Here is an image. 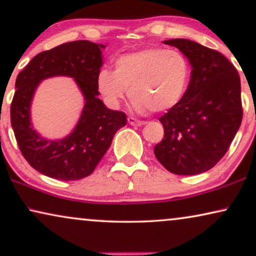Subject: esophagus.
<instances>
[{"instance_id": "1", "label": "esophagus", "mask_w": 256, "mask_h": 256, "mask_svg": "<svg viewBox=\"0 0 256 256\" xmlns=\"http://www.w3.org/2000/svg\"><path fill=\"white\" fill-rule=\"evenodd\" d=\"M128 124H132V126H143V124H144V122L141 121V120H138V118H135L132 116H129L128 118Z\"/></svg>"}]
</instances>
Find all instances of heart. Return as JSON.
<instances>
[{"mask_svg": "<svg viewBox=\"0 0 256 256\" xmlns=\"http://www.w3.org/2000/svg\"><path fill=\"white\" fill-rule=\"evenodd\" d=\"M114 71L102 68L98 73V88L112 106H118L129 96L140 113H155L174 108L184 96L190 66L177 50L144 48L118 57Z\"/></svg>", "mask_w": 256, "mask_h": 256, "instance_id": "b5f03b06", "label": "heart"}]
</instances>
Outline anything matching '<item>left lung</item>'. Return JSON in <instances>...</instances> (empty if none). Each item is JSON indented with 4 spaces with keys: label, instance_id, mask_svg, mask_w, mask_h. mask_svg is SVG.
<instances>
[{
    "label": "left lung",
    "instance_id": "left-lung-1",
    "mask_svg": "<svg viewBox=\"0 0 256 256\" xmlns=\"http://www.w3.org/2000/svg\"><path fill=\"white\" fill-rule=\"evenodd\" d=\"M192 66L184 96L160 118L164 138L156 158L174 174H197L216 166L228 150L242 121L240 76L220 52L196 42L169 40Z\"/></svg>",
    "mask_w": 256,
    "mask_h": 256
}]
</instances>
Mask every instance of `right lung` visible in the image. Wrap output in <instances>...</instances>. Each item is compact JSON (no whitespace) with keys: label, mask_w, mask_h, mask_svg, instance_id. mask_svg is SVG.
<instances>
[{"label":"right lung","mask_w":256,"mask_h":256,"mask_svg":"<svg viewBox=\"0 0 256 256\" xmlns=\"http://www.w3.org/2000/svg\"><path fill=\"white\" fill-rule=\"evenodd\" d=\"M104 45L76 40L43 51L31 59L16 79L10 118L17 144L28 163L45 176L76 180L90 176L110 146L115 132L124 127V112L112 110L98 96V73L102 66ZM56 75L74 78L86 104L71 134L58 142L46 140L32 128L30 106L34 90L43 78Z\"/></svg>","instance_id":"obj_1"}]
</instances>
